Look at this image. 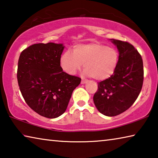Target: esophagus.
<instances>
[{"mask_svg": "<svg viewBox=\"0 0 158 158\" xmlns=\"http://www.w3.org/2000/svg\"><path fill=\"white\" fill-rule=\"evenodd\" d=\"M89 81L88 80H85V79H82L81 81V84H86V83Z\"/></svg>", "mask_w": 158, "mask_h": 158, "instance_id": "obj_1", "label": "esophagus"}]
</instances>
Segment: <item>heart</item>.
I'll list each match as a JSON object with an SVG mask.
<instances>
[{
    "mask_svg": "<svg viewBox=\"0 0 158 158\" xmlns=\"http://www.w3.org/2000/svg\"><path fill=\"white\" fill-rule=\"evenodd\" d=\"M119 60L116 49L100 42L79 44L73 53L67 51L61 55L60 67L65 73L74 75L84 64L85 74L98 81L106 80L113 75Z\"/></svg>",
    "mask_w": 158,
    "mask_h": 158,
    "instance_id": "b5f03b06",
    "label": "heart"
}]
</instances>
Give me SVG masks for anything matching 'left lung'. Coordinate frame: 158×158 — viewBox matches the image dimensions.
Returning <instances> with one entry per match:
<instances>
[{"mask_svg":"<svg viewBox=\"0 0 158 158\" xmlns=\"http://www.w3.org/2000/svg\"><path fill=\"white\" fill-rule=\"evenodd\" d=\"M110 40L119 52L118 63L110 78L98 83L93 102L101 114L115 116L126 111L137 100L143 85V68L141 55L132 44Z\"/></svg>","mask_w":158,"mask_h":158,"instance_id":"obj_1","label":"left lung"}]
</instances>
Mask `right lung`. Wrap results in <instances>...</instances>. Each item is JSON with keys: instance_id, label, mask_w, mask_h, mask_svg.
I'll return each mask as SVG.
<instances>
[{"instance_id": "1", "label": "right lung", "mask_w": 158, "mask_h": 158, "mask_svg": "<svg viewBox=\"0 0 158 158\" xmlns=\"http://www.w3.org/2000/svg\"><path fill=\"white\" fill-rule=\"evenodd\" d=\"M65 46L49 42L31 45L21 53L17 80L26 102L48 118L62 115L81 79L63 71L60 58Z\"/></svg>"}]
</instances>
